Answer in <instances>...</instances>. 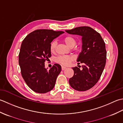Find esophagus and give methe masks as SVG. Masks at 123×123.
Listing matches in <instances>:
<instances>
[{
    "mask_svg": "<svg viewBox=\"0 0 123 123\" xmlns=\"http://www.w3.org/2000/svg\"><path fill=\"white\" fill-rule=\"evenodd\" d=\"M66 68V67H65V66H62V71H64V70Z\"/></svg>",
    "mask_w": 123,
    "mask_h": 123,
    "instance_id": "esophagus-1",
    "label": "esophagus"
}]
</instances>
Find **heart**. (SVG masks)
Returning <instances> with one entry per match:
<instances>
[{
    "label": "heart",
    "instance_id": "obj_1",
    "mask_svg": "<svg viewBox=\"0 0 123 123\" xmlns=\"http://www.w3.org/2000/svg\"><path fill=\"white\" fill-rule=\"evenodd\" d=\"M63 41L67 46L70 47H74L76 44V40L74 37L72 36H66L64 37ZM57 47L56 41H52L50 46V49L51 52H54ZM74 59V57L73 56H61L56 58V62L58 63L63 65L64 66H68L70 63Z\"/></svg>",
    "mask_w": 123,
    "mask_h": 123
}]
</instances>
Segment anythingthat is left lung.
Segmentation results:
<instances>
[{
	"instance_id": "8db88e82",
	"label": "left lung",
	"mask_w": 123,
	"mask_h": 123,
	"mask_svg": "<svg viewBox=\"0 0 123 123\" xmlns=\"http://www.w3.org/2000/svg\"><path fill=\"white\" fill-rule=\"evenodd\" d=\"M66 32L82 37V51L77 62L83 64L82 69L73 67L74 75L69 80L70 86L79 91H85L92 88L103 72L106 62L105 43L100 34L89 26H80Z\"/></svg>"
}]
</instances>
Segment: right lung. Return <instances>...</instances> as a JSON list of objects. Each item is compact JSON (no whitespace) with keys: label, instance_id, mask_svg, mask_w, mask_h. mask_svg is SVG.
Masks as SVG:
<instances>
[{"label":"right lung","instance_id":"obj_1","mask_svg":"<svg viewBox=\"0 0 123 123\" xmlns=\"http://www.w3.org/2000/svg\"><path fill=\"white\" fill-rule=\"evenodd\" d=\"M64 33L52 30H37L27 35L22 42L18 56L21 74L28 86L37 93H47L55 86L61 66L55 64L48 70L45 68L44 62L51 57V42Z\"/></svg>","mask_w":123,"mask_h":123}]
</instances>
